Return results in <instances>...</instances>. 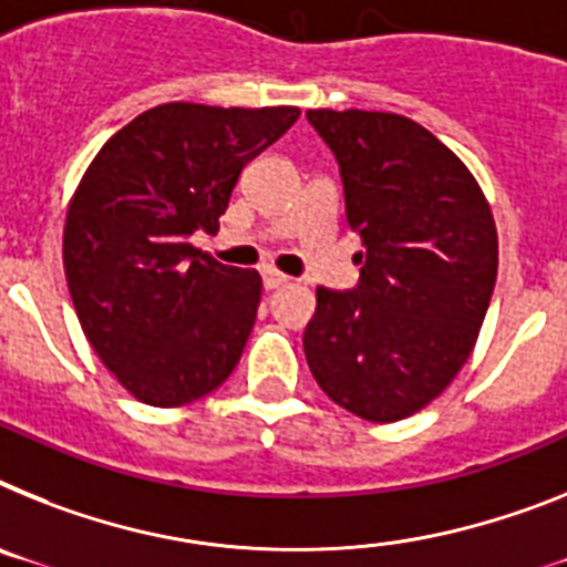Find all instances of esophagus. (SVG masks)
Returning a JSON list of instances; mask_svg holds the SVG:
<instances>
[{
  "instance_id": "34e87169",
  "label": "esophagus",
  "mask_w": 567,
  "mask_h": 567,
  "mask_svg": "<svg viewBox=\"0 0 567 567\" xmlns=\"http://www.w3.org/2000/svg\"><path fill=\"white\" fill-rule=\"evenodd\" d=\"M261 282H265V288H268V291H274V288H282V285H288V276L279 274V270H274V268H265L261 270Z\"/></svg>"
}]
</instances>
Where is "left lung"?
Masks as SVG:
<instances>
[{
	"mask_svg": "<svg viewBox=\"0 0 567 567\" xmlns=\"http://www.w3.org/2000/svg\"><path fill=\"white\" fill-rule=\"evenodd\" d=\"M340 166L363 239L349 291L317 288L302 346L313 380L351 415L409 417L467 363L498 268L493 213L432 132L389 112L306 114Z\"/></svg>",
	"mask_w": 567,
	"mask_h": 567,
	"instance_id": "left-lung-1",
	"label": "left lung"
}]
</instances>
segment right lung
<instances>
[{
	"mask_svg": "<svg viewBox=\"0 0 567 567\" xmlns=\"http://www.w3.org/2000/svg\"><path fill=\"white\" fill-rule=\"evenodd\" d=\"M297 106L164 103L137 114L89 164L65 218L69 293L109 372L150 406L210 394L239 363L261 279L189 245L213 233L245 164Z\"/></svg>",
	"mask_w": 567,
	"mask_h": 567,
	"instance_id": "right-lung-1",
	"label": "right lung"
}]
</instances>
